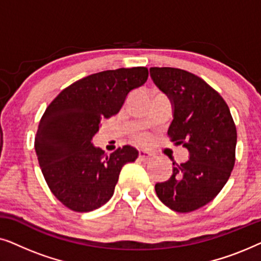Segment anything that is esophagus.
<instances>
[{"label": "esophagus", "mask_w": 261, "mask_h": 261, "mask_svg": "<svg viewBox=\"0 0 261 261\" xmlns=\"http://www.w3.org/2000/svg\"><path fill=\"white\" fill-rule=\"evenodd\" d=\"M139 159L144 163H148L149 160L152 159V154H149V153L146 151H140L139 152Z\"/></svg>", "instance_id": "1"}]
</instances>
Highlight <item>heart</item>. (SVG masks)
<instances>
[{"label":"heart","instance_id":"heart-1","mask_svg":"<svg viewBox=\"0 0 261 261\" xmlns=\"http://www.w3.org/2000/svg\"><path fill=\"white\" fill-rule=\"evenodd\" d=\"M149 140V135L146 133H139L135 135V141L139 142V144H146Z\"/></svg>","mask_w":261,"mask_h":261}]
</instances>
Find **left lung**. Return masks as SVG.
Segmentation results:
<instances>
[{
	"instance_id": "1",
	"label": "left lung",
	"mask_w": 261,
	"mask_h": 261,
	"mask_svg": "<svg viewBox=\"0 0 261 261\" xmlns=\"http://www.w3.org/2000/svg\"><path fill=\"white\" fill-rule=\"evenodd\" d=\"M149 72L172 101L170 140L190 153L187 163H173L169 180L155 184L156 196L174 212H194L212 202L229 179L237 127L222 96L202 78L176 67H151Z\"/></svg>"
}]
</instances>
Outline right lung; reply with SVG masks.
Instances as JSON below:
<instances>
[{
    "label": "right lung",
    "mask_w": 261,
    "mask_h": 261,
    "mask_svg": "<svg viewBox=\"0 0 261 261\" xmlns=\"http://www.w3.org/2000/svg\"><path fill=\"white\" fill-rule=\"evenodd\" d=\"M147 78L144 66L102 71L69 85L46 108L34 147L49 190L66 208L88 213L106 204L122 166L138 158L132 146L107 155L91 140L101 120L119 113Z\"/></svg>",
    "instance_id": "1"
}]
</instances>
